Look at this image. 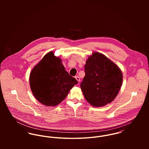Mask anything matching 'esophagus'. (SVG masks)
<instances>
[{"label":"esophagus","instance_id":"1","mask_svg":"<svg viewBox=\"0 0 149 149\" xmlns=\"http://www.w3.org/2000/svg\"><path fill=\"white\" fill-rule=\"evenodd\" d=\"M75 79L77 80V81L78 82H80V77H79V76H75Z\"/></svg>","mask_w":149,"mask_h":149}]
</instances>
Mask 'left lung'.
I'll use <instances>...</instances> for the list:
<instances>
[{"instance_id":"8db88e82","label":"left lung","mask_w":149,"mask_h":149,"mask_svg":"<svg viewBox=\"0 0 149 149\" xmlns=\"http://www.w3.org/2000/svg\"><path fill=\"white\" fill-rule=\"evenodd\" d=\"M85 75L80 87L86 100L94 107L112 102L120 89L122 73L104 55L93 53L84 66Z\"/></svg>"}]
</instances>
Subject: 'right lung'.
Wrapping results in <instances>:
<instances>
[{
  "label": "right lung",
  "instance_id": "1",
  "mask_svg": "<svg viewBox=\"0 0 149 149\" xmlns=\"http://www.w3.org/2000/svg\"><path fill=\"white\" fill-rule=\"evenodd\" d=\"M30 85L34 97L41 103L55 106L67 96L78 81L65 70L61 58L52 52L46 54L33 69Z\"/></svg>",
  "mask_w": 149,
  "mask_h": 149
}]
</instances>
